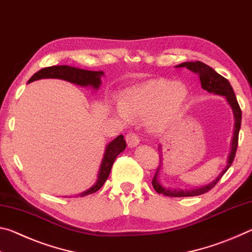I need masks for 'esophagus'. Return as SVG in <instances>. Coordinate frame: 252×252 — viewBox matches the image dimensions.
Listing matches in <instances>:
<instances>
[{"instance_id":"1","label":"esophagus","mask_w":252,"mask_h":252,"mask_svg":"<svg viewBox=\"0 0 252 252\" xmlns=\"http://www.w3.org/2000/svg\"><path fill=\"white\" fill-rule=\"evenodd\" d=\"M126 140L127 147L129 148H134L140 143L139 135L134 133V132H129V133H127L126 136Z\"/></svg>"}]
</instances>
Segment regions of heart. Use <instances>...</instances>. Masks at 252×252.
<instances>
[{
    "mask_svg": "<svg viewBox=\"0 0 252 252\" xmlns=\"http://www.w3.org/2000/svg\"><path fill=\"white\" fill-rule=\"evenodd\" d=\"M189 95L181 82L159 78L143 81L127 88L113 112L125 122L147 117L152 130H161L179 117Z\"/></svg>",
    "mask_w": 252,
    "mask_h": 252,
    "instance_id": "1",
    "label": "heart"
}]
</instances>
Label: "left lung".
Masks as SVG:
<instances>
[{
	"label": "left lung",
	"mask_w": 252,
	"mask_h": 252,
	"mask_svg": "<svg viewBox=\"0 0 252 252\" xmlns=\"http://www.w3.org/2000/svg\"><path fill=\"white\" fill-rule=\"evenodd\" d=\"M177 67H187L188 70L194 72L199 75L200 82H201V87L203 90H207L209 93H215V94L218 95H223L227 99L228 103L230 104L233 112V118H234V126H233V134H232V140H231V149H230L229 156H228V161L225 168L220 172V174L217 177L215 180L209 183L207 186L203 187H198L194 188V189H171V188H164L160 185L159 179V171L162 168V157L160 155V165L157 169V172L153 177L152 180V186L155 188V190L158 193H162L164 195H168V197H195V195H200L208 192L209 190H211L213 187L217 185L221 178H222L223 174L227 172V170L230 168V165L232 164L234 156H236L237 147H238V138H239V131H240L241 126V109L239 106V103L237 101L236 94H234L233 89L230 84L229 81L223 78L222 75L204 63L200 61H194V62H183L181 64L177 65ZM159 152H161V147H159Z\"/></svg>",
	"instance_id": "8db88e82"
}]
</instances>
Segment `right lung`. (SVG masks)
Listing matches in <instances>:
<instances>
[{
  "instance_id": "right-lung-1",
  "label": "right lung",
  "mask_w": 252,
  "mask_h": 252,
  "mask_svg": "<svg viewBox=\"0 0 252 252\" xmlns=\"http://www.w3.org/2000/svg\"><path fill=\"white\" fill-rule=\"evenodd\" d=\"M103 74V71H88L69 65H53L44 67V69L37 71L36 73H34L32 75V78L29 80L28 83H31L33 81L41 79H61L67 81V82L81 85V87H92L94 90H97L102 83L101 78ZM126 148V143L122 134L117 136L116 139L112 140V141L106 146L103 159H102L100 165L99 174H97L96 182L90 188V189L80 193L79 195L84 197V195L94 193L104 185V182L109 177L114 160L117 159V157L120 155Z\"/></svg>"
}]
</instances>
